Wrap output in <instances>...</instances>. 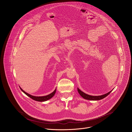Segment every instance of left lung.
<instances>
[{
  "instance_id": "left-lung-1",
  "label": "left lung",
  "mask_w": 132,
  "mask_h": 132,
  "mask_svg": "<svg viewBox=\"0 0 132 132\" xmlns=\"http://www.w3.org/2000/svg\"><path fill=\"white\" fill-rule=\"evenodd\" d=\"M78 92L79 93V94L84 98L86 100H94V101H96V100H102L104 98H105L106 96L108 95L109 94L111 93L112 90L109 92L108 93H107L106 94H103L102 95H98V96H93V95H90L88 94H86L82 92L81 90H80L78 88H77Z\"/></svg>"
}]
</instances>
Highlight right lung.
<instances>
[{
    "mask_svg": "<svg viewBox=\"0 0 132 132\" xmlns=\"http://www.w3.org/2000/svg\"><path fill=\"white\" fill-rule=\"evenodd\" d=\"M21 90L25 94H26L27 96H28L29 97H30L31 98L35 100V101H38V102H44V101H47L49 99H50L51 98H52L54 95L55 94V92H56V89L54 90V91L51 94H48L47 95H46V96H33V95H31L30 94H27V93H26L25 92H24L22 88H21Z\"/></svg>",
    "mask_w": 132,
    "mask_h": 132,
    "instance_id": "add662e5",
    "label": "right lung"
}]
</instances>
